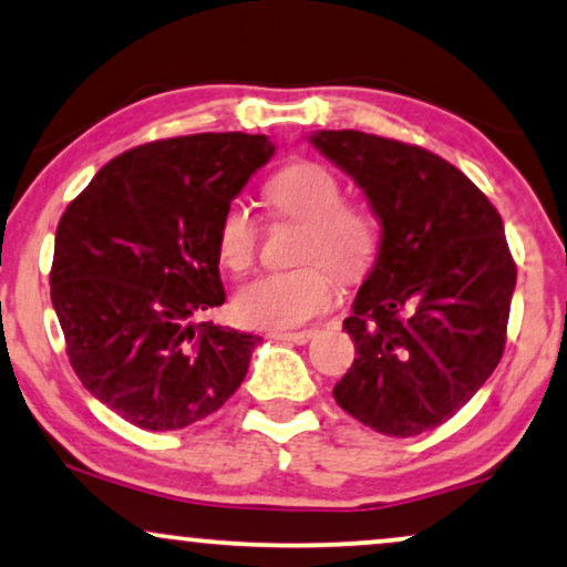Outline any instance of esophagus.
Returning <instances> with one entry per match:
<instances>
[{"label":"esophagus","mask_w":567,"mask_h":567,"mask_svg":"<svg viewBox=\"0 0 567 567\" xmlns=\"http://www.w3.org/2000/svg\"><path fill=\"white\" fill-rule=\"evenodd\" d=\"M315 336V330H291V333H274L276 341H289V343H307Z\"/></svg>","instance_id":"34e87169"}]
</instances>
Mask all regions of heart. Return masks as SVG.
<instances>
[{
	"label": "heart",
	"mask_w": 567,
	"mask_h": 567,
	"mask_svg": "<svg viewBox=\"0 0 567 567\" xmlns=\"http://www.w3.org/2000/svg\"><path fill=\"white\" fill-rule=\"evenodd\" d=\"M268 203L284 216L305 220L297 257L289 270H270L241 286L234 312L252 328H297L326 312L336 299V278H359L378 255L380 231L372 213L343 203V187L330 168L299 161L268 182ZM220 266L231 274L252 268L257 252V224L245 203L234 200L220 213L216 229Z\"/></svg>",
	"instance_id": "heart-1"
}]
</instances>
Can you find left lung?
Instances as JSON below:
<instances>
[{"instance_id":"left-lung-1","label":"left lung","mask_w":567,"mask_h":567,"mask_svg":"<svg viewBox=\"0 0 567 567\" xmlns=\"http://www.w3.org/2000/svg\"><path fill=\"white\" fill-rule=\"evenodd\" d=\"M310 143L362 187L382 226L343 320L357 357L333 399L382 435L440 427L503 357L516 289L503 218L466 174L419 145L357 130H320Z\"/></svg>"}]
</instances>
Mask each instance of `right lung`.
<instances>
[{
  "mask_svg": "<svg viewBox=\"0 0 567 567\" xmlns=\"http://www.w3.org/2000/svg\"><path fill=\"white\" fill-rule=\"evenodd\" d=\"M274 151L245 132L137 145L59 218L49 281L70 364L140 430L189 427L245 380L260 338L193 320L226 301L220 213Z\"/></svg>",
  "mask_w": 567,
  "mask_h": 567,
  "instance_id": "obj_1",
  "label": "right lung"
}]
</instances>
